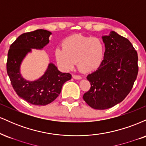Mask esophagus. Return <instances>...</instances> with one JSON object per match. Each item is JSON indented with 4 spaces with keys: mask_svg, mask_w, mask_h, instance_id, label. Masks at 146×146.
Instances as JSON below:
<instances>
[{
    "mask_svg": "<svg viewBox=\"0 0 146 146\" xmlns=\"http://www.w3.org/2000/svg\"><path fill=\"white\" fill-rule=\"evenodd\" d=\"M73 78L75 79V80H81L82 77L80 75H73Z\"/></svg>",
    "mask_w": 146,
    "mask_h": 146,
    "instance_id": "34e87169",
    "label": "esophagus"
}]
</instances>
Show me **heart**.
Listing matches in <instances>:
<instances>
[{"mask_svg": "<svg viewBox=\"0 0 146 146\" xmlns=\"http://www.w3.org/2000/svg\"><path fill=\"white\" fill-rule=\"evenodd\" d=\"M62 48H57V62L64 70L78 67L84 72H92L101 66L105 56V45L100 38L73 35L63 42Z\"/></svg>", "mask_w": 146, "mask_h": 146, "instance_id": "heart-1", "label": "heart"}]
</instances>
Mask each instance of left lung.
<instances>
[{
  "instance_id": "left-lung-1",
  "label": "left lung",
  "mask_w": 146,
  "mask_h": 146,
  "mask_svg": "<svg viewBox=\"0 0 146 146\" xmlns=\"http://www.w3.org/2000/svg\"><path fill=\"white\" fill-rule=\"evenodd\" d=\"M105 56L97 71L87 76L90 88L83 99L91 108L105 110L123 101L138 74V56L127 38L115 31L102 36Z\"/></svg>"
}]
</instances>
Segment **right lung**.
Segmentation results:
<instances>
[{"label":"right lung","instance_id":"add662e5","mask_svg":"<svg viewBox=\"0 0 146 146\" xmlns=\"http://www.w3.org/2000/svg\"><path fill=\"white\" fill-rule=\"evenodd\" d=\"M50 31L37 29L21 35L10 46L7 72L11 85L20 98L33 105L45 106L58 98L63 84L71 79L70 73H62L54 64H48L46 71L38 80L29 81L22 76L23 60L31 49L42 50L49 42Z\"/></svg>","mask_w":146,"mask_h":146}]
</instances>
